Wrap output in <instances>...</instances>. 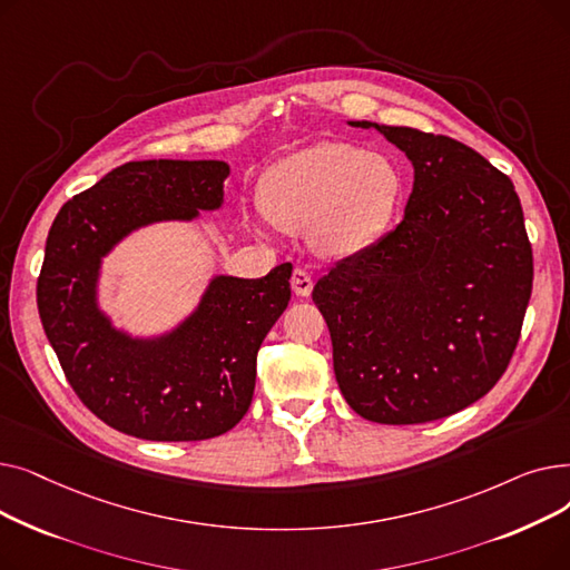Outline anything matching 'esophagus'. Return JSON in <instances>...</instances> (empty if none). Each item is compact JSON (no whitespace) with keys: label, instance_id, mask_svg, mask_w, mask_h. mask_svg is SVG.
I'll return each mask as SVG.
<instances>
[{"label":"esophagus","instance_id":"esophagus-1","mask_svg":"<svg viewBox=\"0 0 570 570\" xmlns=\"http://www.w3.org/2000/svg\"><path fill=\"white\" fill-rule=\"evenodd\" d=\"M291 288H293V293H295L297 297H307V295L312 293V288H314V279L309 277L307 269H303V267H295V269H293Z\"/></svg>","mask_w":570,"mask_h":570}]
</instances>
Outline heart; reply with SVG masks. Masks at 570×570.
<instances>
[{
    "label": "heart",
    "instance_id": "b5f03b06",
    "mask_svg": "<svg viewBox=\"0 0 570 570\" xmlns=\"http://www.w3.org/2000/svg\"><path fill=\"white\" fill-rule=\"evenodd\" d=\"M402 191L404 177L391 157L323 140L269 168L261 185V205L279 230H309L318 254L351 258L383 235Z\"/></svg>",
    "mask_w": 570,
    "mask_h": 570
}]
</instances>
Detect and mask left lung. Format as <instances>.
<instances>
[{"label":"left lung","mask_w":570,"mask_h":570,"mask_svg":"<svg viewBox=\"0 0 570 570\" xmlns=\"http://www.w3.org/2000/svg\"><path fill=\"white\" fill-rule=\"evenodd\" d=\"M413 166L404 219L321 277L312 301L348 406L415 425L481 400L505 372L533 258L511 179L460 140L357 119Z\"/></svg>","instance_id":"8db88e82"}]
</instances>
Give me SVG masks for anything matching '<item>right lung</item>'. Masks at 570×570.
<instances>
[{
  "label": "right lung",
  "instance_id": "obj_1",
  "mask_svg": "<svg viewBox=\"0 0 570 570\" xmlns=\"http://www.w3.org/2000/svg\"><path fill=\"white\" fill-rule=\"evenodd\" d=\"M219 159L129 161L59 209L37 284L39 316L76 395L119 432L203 441L235 428L256 385V353L291 301L293 265L261 279L213 275L194 309L138 335L101 307L104 261L140 228L224 207Z\"/></svg>",
  "mask_w": 570,
  "mask_h": 570
}]
</instances>
